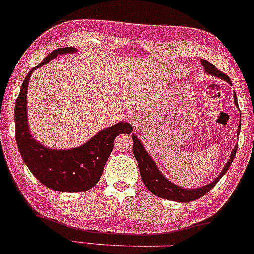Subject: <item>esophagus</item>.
I'll return each instance as SVG.
<instances>
[{
	"mask_svg": "<svg viewBox=\"0 0 254 254\" xmlns=\"http://www.w3.org/2000/svg\"><path fill=\"white\" fill-rule=\"evenodd\" d=\"M129 121L133 124V127H138L139 125H141L142 121H143V119H142V116L138 115V113H137V112H131L130 115H129Z\"/></svg>",
	"mask_w": 254,
	"mask_h": 254,
	"instance_id": "esophagus-1",
	"label": "esophagus"
}]
</instances>
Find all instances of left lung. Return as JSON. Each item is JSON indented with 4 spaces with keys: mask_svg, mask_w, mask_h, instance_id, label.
Masks as SVG:
<instances>
[{
    "mask_svg": "<svg viewBox=\"0 0 254 254\" xmlns=\"http://www.w3.org/2000/svg\"><path fill=\"white\" fill-rule=\"evenodd\" d=\"M200 62H202L204 71H205L206 74L212 75V76L221 78V80L226 81L227 83L232 84L229 77L227 76L226 74H223V72L217 70V68H215L210 62H208L206 60H202ZM234 104L237 105V107L239 109L238 99L235 93H234ZM240 124H241V118H240ZM240 124H239V127H238V133H237L238 137H239V133H240ZM132 139H133V155H135L137 162H138L139 173H141L142 180H143L144 185L147 186L148 190L157 197L164 198V199H168V200H174V202H180V203L192 202V200H196L198 198L203 197L204 194L208 193V192L210 191L215 185H216L218 180L224 176V173L228 171L229 166L232 165L238 149V144H237L234 147V149L232 150V153H230L228 161H227V164L224 165V167L222 168V171H221V173L218 174L212 182L206 184V185L204 186H200V188L185 189V188H182V186L177 185V184L170 182V180L162 174V172L157 168V166L155 164V161L153 160V157H151L149 155V153L145 150V148L143 147V143L139 141L138 137L136 135H132Z\"/></svg>",
    "mask_w": 254,
    "mask_h": 254,
    "instance_id": "1",
    "label": "left lung"
}]
</instances>
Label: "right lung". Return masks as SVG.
<instances>
[{"mask_svg": "<svg viewBox=\"0 0 254 254\" xmlns=\"http://www.w3.org/2000/svg\"><path fill=\"white\" fill-rule=\"evenodd\" d=\"M76 51L77 49L71 46L60 48L44 58L39 65L32 68L22 82L15 103V139L22 160L40 183L60 192H83L92 189L103 174L116 137L133 130L127 122H118L71 149L48 148L33 138L27 117V89L32 72L60 55Z\"/></svg>", "mask_w": 254, "mask_h": 254, "instance_id": "obj_1", "label": "right lung"}]
</instances>
